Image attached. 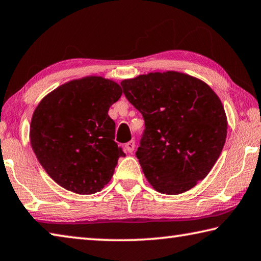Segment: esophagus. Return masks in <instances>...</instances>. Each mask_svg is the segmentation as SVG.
I'll return each instance as SVG.
<instances>
[{"mask_svg": "<svg viewBox=\"0 0 261 261\" xmlns=\"http://www.w3.org/2000/svg\"><path fill=\"white\" fill-rule=\"evenodd\" d=\"M125 148L127 150V152L132 153V152L134 151V149H135V142H134V141H130V142H128V143L125 144Z\"/></svg>", "mask_w": 261, "mask_h": 261, "instance_id": "esophagus-1", "label": "esophagus"}]
</instances>
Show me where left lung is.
Wrapping results in <instances>:
<instances>
[{
	"instance_id": "obj_1",
	"label": "left lung",
	"mask_w": 261,
	"mask_h": 261,
	"mask_svg": "<svg viewBox=\"0 0 261 261\" xmlns=\"http://www.w3.org/2000/svg\"><path fill=\"white\" fill-rule=\"evenodd\" d=\"M120 85L144 119L136 157L145 177L163 194L193 188L212 170L226 142L220 98L205 82L174 71L139 75Z\"/></svg>"
}]
</instances>
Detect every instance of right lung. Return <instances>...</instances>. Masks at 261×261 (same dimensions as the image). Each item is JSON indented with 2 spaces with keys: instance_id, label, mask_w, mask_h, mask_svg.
<instances>
[{
  "instance_id": "add662e5",
  "label": "right lung",
  "mask_w": 261,
  "mask_h": 261,
  "mask_svg": "<svg viewBox=\"0 0 261 261\" xmlns=\"http://www.w3.org/2000/svg\"><path fill=\"white\" fill-rule=\"evenodd\" d=\"M121 94L114 81L87 76L58 87L36 107L30 127L32 149L63 188L90 195L111 180L125 153L114 142L116 123L108 112Z\"/></svg>"
}]
</instances>
